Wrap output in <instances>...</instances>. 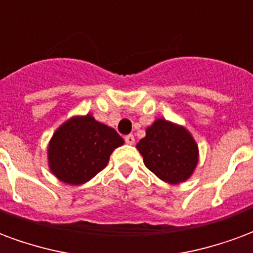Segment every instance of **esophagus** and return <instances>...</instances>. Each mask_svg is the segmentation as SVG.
<instances>
[{
  "label": "esophagus",
  "mask_w": 253,
  "mask_h": 253,
  "mask_svg": "<svg viewBox=\"0 0 253 253\" xmlns=\"http://www.w3.org/2000/svg\"><path fill=\"white\" fill-rule=\"evenodd\" d=\"M125 143H126V144H129V146L135 144V137H133V135L125 136Z\"/></svg>",
  "instance_id": "34e87169"
}]
</instances>
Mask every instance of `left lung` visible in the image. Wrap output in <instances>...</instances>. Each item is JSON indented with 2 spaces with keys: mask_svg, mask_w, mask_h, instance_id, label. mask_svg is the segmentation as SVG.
<instances>
[{
  "mask_svg": "<svg viewBox=\"0 0 253 253\" xmlns=\"http://www.w3.org/2000/svg\"><path fill=\"white\" fill-rule=\"evenodd\" d=\"M136 148L143 162L168 184L177 185L191 178L199 162V147L192 133L182 125L157 118L146 129Z\"/></svg>",
  "mask_w": 253,
  "mask_h": 253,
  "instance_id": "8db88e82",
  "label": "left lung"
}]
</instances>
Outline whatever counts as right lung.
<instances>
[{"label": "right lung", "instance_id": "right-lung-1", "mask_svg": "<svg viewBox=\"0 0 253 253\" xmlns=\"http://www.w3.org/2000/svg\"><path fill=\"white\" fill-rule=\"evenodd\" d=\"M123 144V137L92 114L73 116L51 136L47 165L60 181L82 185L105 169L112 152Z\"/></svg>", "mask_w": 253, "mask_h": 253}]
</instances>
